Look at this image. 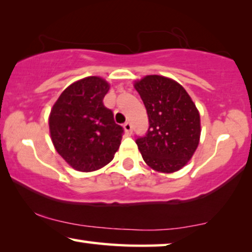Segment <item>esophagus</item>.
<instances>
[{
  "mask_svg": "<svg viewBox=\"0 0 252 252\" xmlns=\"http://www.w3.org/2000/svg\"><path fill=\"white\" fill-rule=\"evenodd\" d=\"M123 128H124V131H126V135H131V133H132V126H131V123H130V122L124 123Z\"/></svg>",
  "mask_w": 252,
  "mask_h": 252,
  "instance_id": "1",
  "label": "esophagus"
}]
</instances>
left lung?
Listing matches in <instances>:
<instances>
[{
    "label": "left lung",
    "mask_w": 252,
    "mask_h": 252,
    "mask_svg": "<svg viewBox=\"0 0 252 252\" xmlns=\"http://www.w3.org/2000/svg\"><path fill=\"white\" fill-rule=\"evenodd\" d=\"M149 129L136 144L151 168L174 173L187 165L199 143L200 117L190 95L175 80L151 75L135 83Z\"/></svg>",
    "instance_id": "1"
}]
</instances>
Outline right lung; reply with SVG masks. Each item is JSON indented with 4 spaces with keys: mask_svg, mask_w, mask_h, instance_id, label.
I'll use <instances>...</instances> for the list:
<instances>
[{
    "mask_svg": "<svg viewBox=\"0 0 252 252\" xmlns=\"http://www.w3.org/2000/svg\"><path fill=\"white\" fill-rule=\"evenodd\" d=\"M108 90L105 79L86 77L66 87L50 112L54 146L79 172L102 168L120 147L123 128L102 102Z\"/></svg>",
    "mask_w": 252,
    "mask_h": 252,
    "instance_id": "obj_1",
    "label": "right lung"
}]
</instances>
